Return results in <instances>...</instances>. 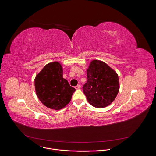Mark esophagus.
I'll use <instances>...</instances> for the list:
<instances>
[{
	"label": "esophagus",
	"instance_id": "esophagus-1",
	"mask_svg": "<svg viewBox=\"0 0 156 156\" xmlns=\"http://www.w3.org/2000/svg\"><path fill=\"white\" fill-rule=\"evenodd\" d=\"M80 88H81V86L80 84H78L76 86H75L76 90H80Z\"/></svg>",
	"mask_w": 156,
	"mask_h": 156
}]
</instances>
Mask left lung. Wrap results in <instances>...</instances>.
<instances>
[{
	"label": "left lung",
	"mask_w": 156,
	"mask_h": 156,
	"mask_svg": "<svg viewBox=\"0 0 156 156\" xmlns=\"http://www.w3.org/2000/svg\"><path fill=\"white\" fill-rule=\"evenodd\" d=\"M86 73L87 81L83 86V92L88 102L99 108L112 104L120 89L117 72L104 62L93 60Z\"/></svg>",
	"instance_id": "obj_1"
}]
</instances>
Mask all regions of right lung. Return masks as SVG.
Instances as JSON below:
<instances>
[{"instance_id":"right-lung-1","label":"right lung","mask_w":156,"mask_h":156,"mask_svg":"<svg viewBox=\"0 0 156 156\" xmlns=\"http://www.w3.org/2000/svg\"><path fill=\"white\" fill-rule=\"evenodd\" d=\"M36 94L48 108L60 110L71 101L75 89L63 78V68L58 62L44 66L34 78Z\"/></svg>"}]
</instances>
